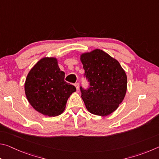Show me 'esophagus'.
I'll return each instance as SVG.
<instances>
[{
  "mask_svg": "<svg viewBox=\"0 0 159 159\" xmlns=\"http://www.w3.org/2000/svg\"><path fill=\"white\" fill-rule=\"evenodd\" d=\"M75 87H76L77 90H79V83H76V84H75Z\"/></svg>",
  "mask_w": 159,
  "mask_h": 159,
  "instance_id": "34e87169",
  "label": "esophagus"
}]
</instances>
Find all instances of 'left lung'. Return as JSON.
I'll return each instance as SVG.
<instances>
[{
    "instance_id": "1",
    "label": "left lung",
    "mask_w": 159,
    "mask_h": 159,
    "mask_svg": "<svg viewBox=\"0 0 159 159\" xmlns=\"http://www.w3.org/2000/svg\"><path fill=\"white\" fill-rule=\"evenodd\" d=\"M80 60L90 82L81 90L86 109L93 114L106 116L121 104L127 91V75L117 60L100 49L80 54Z\"/></svg>"
}]
</instances>
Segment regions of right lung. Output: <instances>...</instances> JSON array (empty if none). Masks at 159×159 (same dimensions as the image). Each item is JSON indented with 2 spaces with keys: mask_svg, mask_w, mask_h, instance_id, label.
I'll return each instance as SVG.
<instances>
[{
  "mask_svg": "<svg viewBox=\"0 0 159 159\" xmlns=\"http://www.w3.org/2000/svg\"><path fill=\"white\" fill-rule=\"evenodd\" d=\"M65 73L55 57H45L29 71L25 83V95L31 107L44 116H57L62 113L66 102L76 89L64 81Z\"/></svg>",
  "mask_w": 159,
  "mask_h": 159,
  "instance_id": "right-lung-1",
  "label": "right lung"
}]
</instances>
